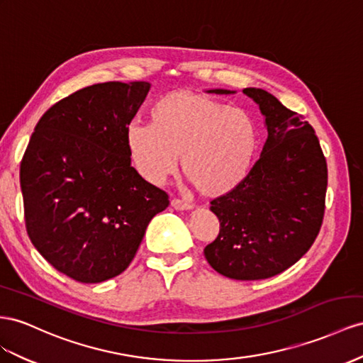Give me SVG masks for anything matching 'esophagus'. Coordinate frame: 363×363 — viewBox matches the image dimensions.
<instances>
[{"label": "esophagus", "mask_w": 363, "mask_h": 363, "mask_svg": "<svg viewBox=\"0 0 363 363\" xmlns=\"http://www.w3.org/2000/svg\"><path fill=\"white\" fill-rule=\"evenodd\" d=\"M171 206H172L174 209H177V211H189V209H192V204L191 203L182 201L179 199H172L171 200Z\"/></svg>", "instance_id": "34e87169"}]
</instances>
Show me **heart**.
Here are the masks:
<instances>
[{
    "instance_id": "obj_1",
    "label": "heart",
    "mask_w": 363,
    "mask_h": 363,
    "mask_svg": "<svg viewBox=\"0 0 363 363\" xmlns=\"http://www.w3.org/2000/svg\"><path fill=\"white\" fill-rule=\"evenodd\" d=\"M126 146L143 177L160 184L182 169L204 197H220L247 177L259 146L253 116L192 90L162 96L150 110V125H130Z\"/></svg>"
}]
</instances>
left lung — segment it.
<instances>
[{
	"instance_id": "obj_1",
	"label": "left lung",
	"mask_w": 363,
	"mask_h": 363,
	"mask_svg": "<svg viewBox=\"0 0 363 363\" xmlns=\"http://www.w3.org/2000/svg\"><path fill=\"white\" fill-rule=\"evenodd\" d=\"M215 94L235 91L215 88ZM242 93L259 106L267 140L237 188L211 201L220 233L204 257L223 277L257 281L278 275L315 242L325 211L327 162L313 126L261 88Z\"/></svg>"
}]
</instances>
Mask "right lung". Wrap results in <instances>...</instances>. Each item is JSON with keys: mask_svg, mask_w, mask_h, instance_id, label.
<instances>
[{"mask_svg": "<svg viewBox=\"0 0 363 363\" xmlns=\"http://www.w3.org/2000/svg\"><path fill=\"white\" fill-rule=\"evenodd\" d=\"M150 82L85 86L48 108L19 168L28 238L74 281L111 279L130 266L168 194L131 166L126 128Z\"/></svg>", "mask_w": 363, "mask_h": 363, "instance_id": "obj_1", "label": "right lung"}]
</instances>
